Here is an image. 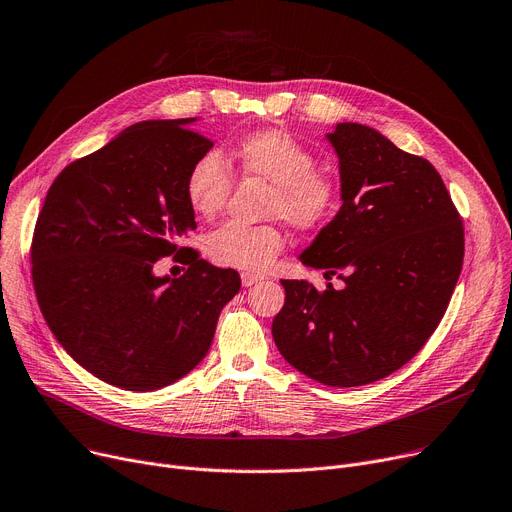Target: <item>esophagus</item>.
I'll return each instance as SVG.
<instances>
[{
    "instance_id": "34e87169",
    "label": "esophagus",
    "mask_w": 512,
    "mask_h": 512,
    "mask_svg": "<svg viewBox=\"0 0 512 512\" xmlns=\"http://www.w3.org/2000/svg\"><path fill=\"white\" fill-rule=\"evenodd\" d=\"M240 280H242V286H255V284H259L261 280H263V276H257V274H249V272H242L240 274Z\"/></svg>"
}]
</instances>
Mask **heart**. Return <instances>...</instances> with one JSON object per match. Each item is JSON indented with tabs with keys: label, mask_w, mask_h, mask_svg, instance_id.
Listing matches in <instances>:
<instances>
[{
	"label": "heart",
	"mask_w": 512,
	"mask_h": 512,
	"mask_svg": "<svg viewBox=\"0 0 512 512\" xmlns=\"http://www.w3.org/2000/svg\"><path fill=\"white\" fill-rule=\"evenodd\" d=\"M228 161L240 176L267 182L265 213L284 218L292 228H319L338 205L336 176L319 168L317 155L288 130L263 128L242 134L230 145ZM230 191L232 172L220 153L201 155L186 172L184 195L201 218L218 215ZM284 245V232L274 224L226 222L207 236L205 251L218 265L259 274L270 270Z\"/></svg>",
	"instance_id": "b5f03b06"
}]
</instances>
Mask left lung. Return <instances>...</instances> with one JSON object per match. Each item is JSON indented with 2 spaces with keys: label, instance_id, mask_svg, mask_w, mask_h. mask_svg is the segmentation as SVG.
Instances as JSON below:
<instances>
[{
  "label": "left lung",
  "instance_id": "1",
  "mask_svg": "<svg viewBox=\"0 0 512 512\" xmlns=\"http://www.w3.org/2000/svg\"><path fill=\"white\" fill-rule=\"evenodd\" d=\"M326 137L342 205L301 261L344 286L282 280L286 301L272 336L307 378L353 388L400 369L434 334L461 276L465 232L427 159L355 122Z\"/></svg>",
  "mask_w": 512,
  "mask_h": 512
}]
</instances>
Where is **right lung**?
<instances>
[{"mask_svg":"<svg viewBox=\"0 0 512 512\" xmlns=\"http://www.w3.org/2000/svg\"><path fill=\"white\" fill-rule=\"evenodd\" d=\"M195 118L128 126L66 166L37 218L31 261L41 313L95 378L132 392L174 384L207 355L240 276L178 242L197 228L184 178L213 143ZM192 265L159 279L157 258Z\"/></svg>","mask_w":512,"mask_h":512,"instance_id":"obj_1","label":"right lung"}]
</instances>
